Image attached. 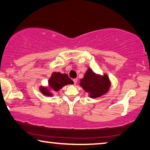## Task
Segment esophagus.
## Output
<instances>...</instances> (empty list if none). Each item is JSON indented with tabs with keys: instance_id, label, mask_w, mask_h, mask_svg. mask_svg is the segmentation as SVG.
I'll use <instances>...</instances> for the list:
<instances>
[{
	"instance_id": "1",
	"label": "esophagus",
	"mask_w": 150,
	"mask_h": 150,
	"mask_svg": "<svg viewBox=\"0 0 150 150\" xmlns=\"http://www.w3.org/2000/svg\"><path fill=\"white\" fill-rule=\"evenodd\" d=\"M73 83H74V84L75 85L76 83H77V79H74L73 80Z\"/></svg>"
}]
</instances>
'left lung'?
<instances>
[{
  "instance_id": "obj_1",
  "label": "left lung",
  "mask_w": 150,
  "mask_h": 150,
  "mask_svg": "<svg viewBox=\"0 0 150 150\" xmlns=\"http://www.w3.org/2000/svg\"><path fill=\"white\" fill-rule=\"evenodd\" d=\"M111 82L108 75L97 74L91 68H88L79 85L91 98H97L106 94L110 89Z\"/></svg>"
}]
</instances>
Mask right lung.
I'll list each match as a JSON object with an SVG mask.
<instances>
[{
    "instance_id": "1",
    "label": "right lung",
    "mask_w": 150,
    "mask_h": 150,
    "mask_svg": "<svg viewBox=\"0 0 150 150\" xmlns=\"http://www.w3.org/2000/svg\"><path fill=\"white\" fill-rule=\"evenodd\" d=\"M74 83L66 73H61L60 72H54L51 74L48 80V85L47 86L39 87V91L45 96L53 97V93L52 91L57 92L61 89L69 84H73Z\"/></svg>"
}]
</instances>
